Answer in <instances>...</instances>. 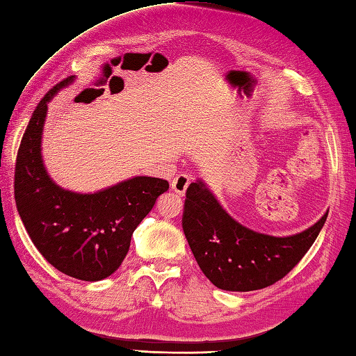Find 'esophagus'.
Returning <instances> with one entry per match:
<instances>
[{
	"mask_svg": "<svg viewBox=\"0 0 356 356\" xmlns=\"http://www.w3.org/2000/svg\"><path fill=\"white\" fill-rule=\"evenodd\" d=\"M190 180H191V177L188 176V174H177V176L172 179L171 188L176 193H179V195L184 196L186 188H188V185H190Z\"/></svg>",
	"mask_w": 356,
	"mask_h": 356,
	"instance_id": "34e87169",
	"label": "esophagus"
}]
</instances>
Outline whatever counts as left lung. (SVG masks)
I'll return each mask as SVG.
<instances>
[{
  "instance_id": "1",
  "label": "left lung",
  "mask_w": 356,
  "mask_h": 356,
  "mask_svg": "<svg viewBox=\"0 0 356 356\" xmlns=\"http://www.w3.org/2000/svg\"><path fill=\"white\" fill-rule=\"evenodd\" d=\"M327 213L302 234L277 238L258 234L225 213L197 180L186 188L182 227L207 279L219 289L254 291L282 280L318 238Z\"/></svg>"
}]
</instances>
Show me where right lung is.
Segmentation results:
<instances>
[{"mask_svg":"<svg viewBox=\"0 0 356 356\" xmlns=\"http://www.w3.org/2000/svg\"><path fill=\"white\" fill-rule=\"evenodd\" d=\"M73 76L57 83L38 102L23 134L15 161L17 210L44 260L60 273L98 282L121 266L137 225L170 188L159 177H134L93 195L57 186L42 161V131L48 102Z\"/></svg>","mask_w":356,"mask_h":356,"instance_id":"right-lung-1","label":"right lung"}]
</instances>
